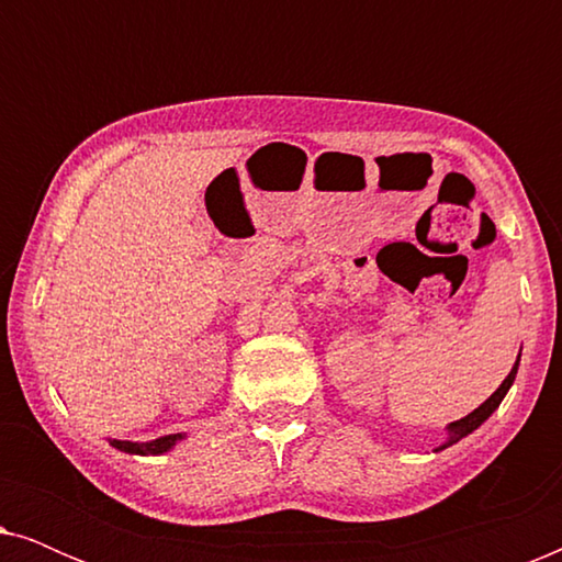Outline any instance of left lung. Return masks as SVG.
Returning a JSON list of instances; mask_svg holds the SVG:
<instances>
[{"mask_svg":"<svg viewBox=\"0 0 562 562\" xmlns=\"http://www.w3.org/2000/svg\"><path fill=\"white\" fill-rule=\"evenodd\" d=\"M517 368H519V358H517V363H514V368H512V373L506 375L504 379V383L502 386H498L494 394H491L486 402H483L479 409H473L471 414H468V417H463V419H458V422H452V425L448 427L450 429V440L442 445V448H448V445H452V442H458V440H463L465 435H471L475 427H481L483 422H486L491 414H494V409L498 404H502V398L506 396V391H509V386L514 383V379H517Z\"/></svg>","mask_w":562,"mask_h":562,"instance_id":"obj_1","label":"left lung"}]
</instances>
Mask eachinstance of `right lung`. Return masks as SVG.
<instances>
[{"mask_svg":"<svg viewBox=\"0 0 562 562\" xmlns=\"http://www.w3.org/2000/svg\"><path fill=\"white\" fill-rule=\"evenodd\" d=\"M176 440H181V435H166L150 442H125V440H112V445L122 452H135V456H160V452L171 450Z\"/></svg>","mask_w":562,"mask_h":562,"instance_id":"add662e5","label":"right lung"}]
</instances>
